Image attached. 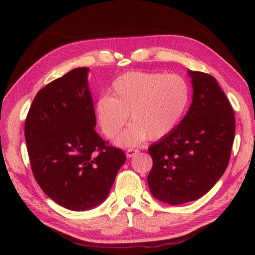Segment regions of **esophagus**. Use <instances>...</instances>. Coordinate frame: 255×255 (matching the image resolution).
<instances>
[{
  "label": "esophagus",
  "mask_w": 255,
  "mask_h": 255,
  "mask_svg": "<svg viewBox=\"0 0 255 255\" xmlns=\"http://www.w3.org/2000/svg\"><path fill=\"white\" fill-rule=\"evenodd\" d=\"M136 153H138L137 149H128L126 151V156L127 158H131V157H134Z\"/></svg>",
  "instance_id": "obj_1"
}]
</instances>
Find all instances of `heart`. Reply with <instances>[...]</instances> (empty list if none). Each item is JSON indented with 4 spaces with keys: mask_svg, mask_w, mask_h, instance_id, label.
I'll return each instance as SVG.
<instances>
[{
    "mask_svg": "<svg viewBox=\"0 0 255 255\" xmlns=\"http://www.w3.org/2000/svg\"><path fill=\"white\" fill-rule=\"evenodd\" d=\"M191 103V87L178 74L130 71L118 77L110 96L100 97L96 116L107 137L113 138L128 123L131 125L117 144L135 146L146 138L160 139L171 134L186 116Z\"/></svg>",
    "mask_w": 255,
    "mask_h": 255,
    "instance_id": "obj_1",
    "label": "heart"
}]
</instances>
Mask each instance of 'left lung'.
Listing matches in <instances>:
<instances>
[{
  "label": "left lung",
  "mask_w": 255,
  "mask_h": 255,
  "mask_svg": "<svg viewBox=\"0 0 255 255\" xmlns=\"http://www.w3.org/2000/svg\"><path fill=\"white\" fill-rule=\"evenodd\" d=\"M187 74L193 85L187 114L149 148L150 192L172 206L198 200L214 187L227 170L235 139L234 110L216 78L200 71Z\"/></svg>",
  "instance_id": "left-lung-1"
}]
</instances>
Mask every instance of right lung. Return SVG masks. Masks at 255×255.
Wrapping results in <instances>:
<instances>
[{
	"instance_id": "1",
	"label": "right lung",
	"mask_w": 255,
	"mask_h": 255,
	"mask_svg": "<svg viewBox=\"0 0 255 255\" xmlns=\"http://www.w3.org/2000/svg\"><path fill=\"white\" fill-rule=\"evenodd\" d=\"M89 68L70 70L42 88L25 120V141L39 186L54 202L74 211L106 200L123 150L106 145L95 130Z\"/></svg>"
}]
</instances>
